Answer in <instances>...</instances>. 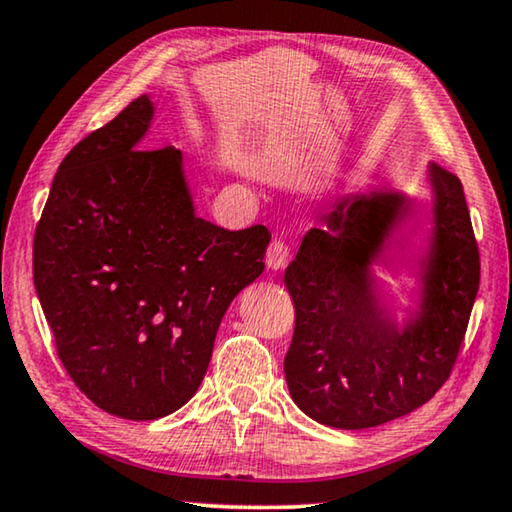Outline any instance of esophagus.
Wrapping results in <instances>:
<instances>
[{"mask_svg":"<svg viewBox=\"0 0 512 512\" xmlns=\"http://www.w3.org/2000/svg\"><path fill=\"white\" fill-rule=\"evenodd\" d=\"M289 257H291V246L284 239L275 237L271 244H268V248H266V264H268V268H273V271H280V268L287 266Z\"/></svg>","mask_w":512,"mask_h":512,"instance_id":"esophagus-1","label":"esophagus"}]
</instances>
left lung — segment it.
I'll return each mask as SVG.
<instances>
[{
    "instance_id": "8db88e82",
    "label": "left lung",
    "mask_w": 512,
    "mask_h": 512,
    "mask_svg": "<svg viewBox=\"0 0 512 512\" xmlns=\"http://www.w3.org/2000/svg\"><path fill=\"white\" fill-rule=\"evenodd\" d=\"M433 244L418 320L397 329L372 293L370 262L413 203L400 194L348 196L320 216L284 271L296 329L284 357L293 402L336 429H366L429 402L452 375L470 323L481 262L463 185L429 167Z\"/></svg>"
}]
</instances>
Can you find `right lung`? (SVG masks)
I'll return each instance as SVG.
<instances>
[{"label": "right lung", "mask_w": 512, "mask_h": 512, "mask_svg": "<svg viewBox=\"0 0 512 512\" xmlns=\"http://www.w3.org/2000/svg\"><path fill=\"white\" fill-rule=\"evenodd\" d=\"M140 97L60 162L33 237V284L58 359L110 415L180 409L210 366L232 298L264 271L266 225L194 214L176 146L144 149Z\"/></svg>", "instance_id": "1"}]
</instances>
